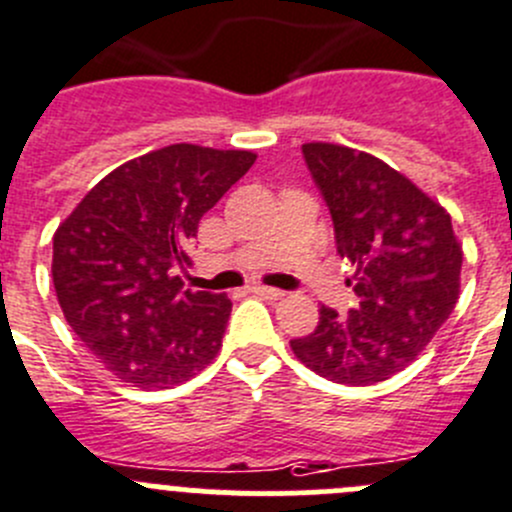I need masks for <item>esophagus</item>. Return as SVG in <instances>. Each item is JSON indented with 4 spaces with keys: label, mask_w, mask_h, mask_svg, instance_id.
<instances>
[{
    "label": "esophagus",
    "mask_w": 512,
    "mask_h": 512,
    "mask_svg": "<svg viewBox=\"0 0 512 512\" xmlns=\"http://www.w3.org/2000/svg\"><path fill=\"white\" fill-rule=\"evenodd\" d=\"M252 292L260 297H265V300H282V297L287 295V292L277 290V287H267V285H255L252 287Z\"/></svg>",
    "instance_id": "34e87169"
}]
</instances>
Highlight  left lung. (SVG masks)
I'll use <instances>...</instances> for the list:
<instances>
[{"mask_svg": "<svg viewBox=\"0 0 512 512\" xmlns=\"http://www.w3.org/2000/svg\"><path fill=\"white\" fill-rule=\"evenodd\" d=\"M320 187L337 252L352 267L355 310L320 307V322L290 342L320 377L365 388L388 380L428 347L460 295L463 245L450 212L375 155L332 142L302 145Z\"/></svg>", "mask_w": 512, "mask_h": 512, "instance_id": "8db88e82", "label": "left lung"}]
</instances>
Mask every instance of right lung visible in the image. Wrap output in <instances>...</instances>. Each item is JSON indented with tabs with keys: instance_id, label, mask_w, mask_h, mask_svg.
I'll list each match as a JSON object with an SVG mask.
<instances>
[{
	"instance_id": "right-lung-1",
	"label": "right lung",
	"mask_w": 512,
	"mask_h": 512,
	"mask_svg": "<svg viewBox=\"0 0 512 512\" xmlns=\"http://www.w3.org/2000/svg\"><path fill=\"white\" fill-rule=\"evenodd\" d=\"M250 150L162 147L97 182L54 232L52 280L64 320L132 388L165 390L205 370L232 302L182 290L202 215L255 165Z\"/></svg>"
}]
</instances>
